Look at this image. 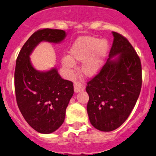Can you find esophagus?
Masks as SVG:
<instances>
[{"mask_svg":"<svg viewBox=\"0 0 156 156\" xmlns=\"http://www.w3.org/2000/svg\"><path fill=\"white\" fill-rule=\"evenodd\" d=\"M73 87H74V91L76 92V93L82 91H84L85 90L84 84L80 83V82H76V83H75L74 85H73Z\"/></svg>","mask_w":156,"mask_h":156,"instance_id":"1","label":"esophagus"}]
</instances>
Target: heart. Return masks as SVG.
Here are the masks:
<instances>
[{"instance_id":"b5f03b06","label":"heart","mask_w":156,"mask_h":156,"mask_svg":"<svg viewBox=\"0 0 156 156\" xmlns=\"http://www.w3.org/2000/svg\"><path fill=\"white\" fill-rule=\"evenodd\" d=\"M108 50V41L93 36H81L74 41L69 51L70 56L62 59L65 69L74 68L75 61L83 62L82 72L86 77H94L100 72Z\"/></svg>"}]
</instances>
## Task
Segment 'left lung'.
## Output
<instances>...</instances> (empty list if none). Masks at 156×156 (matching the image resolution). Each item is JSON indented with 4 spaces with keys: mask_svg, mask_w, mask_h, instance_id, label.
Segmentation results:
<instances>
[{
    "mask_svg": "<svg viewBox=\"0 0 156 156\" xmlns=\"http://www.w3.org/2000/svg\"><path fill=\"white\" fill-rule=\"evenodd\" d=\"M112 34L108 60L86 86L90 122L103 132L113 131L124 123L135 107L142 85L141 63L135 49L120 33Z\"/></svg>",
    "mask_w": 156,
    "mask_h": 156,
    "instance_id": "8db88e82",
    "label": "left lung"
}]
</instances>
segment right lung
I'll list each match as a JSON object with an SVG mask.
<instances>
[{"label":"right lung","mask_w":156,"mask_h":156,"mask_svg":"<svg viewBox=\"0 0 156 156\" xmlns=\"http://www.w3.org/2000/svg\"><path fill=\"white\" fill-rule=\"evenodd\" d=\"M66 33L62 30L42 29L25 42L16 59L15 91L20 112L36 131L50 134L61 126L73 94V83L63 80L56 68L38 71L31 64V53L41 41L59 43Z\"/></svg>","instance_id":"right-lung-1"}]
</instances>
